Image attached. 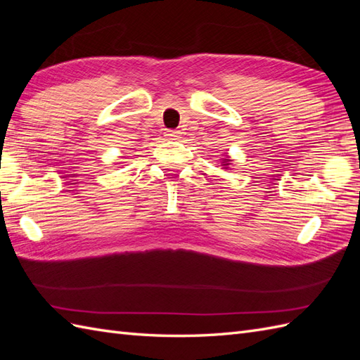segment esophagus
<instances>
[{"instance_id": "1", "label": "esophagus", "mask_w": 360, "mask_h": 360, "mask_svg": "<svg viewBox=\"0 0 360 360\" xmlns=\"http://www.w3.org/2000/svg\"><path fill=\"white\" fill-rule=\"evenodd\" d=\"M165 136H167V139H179L180 132H179V130H167Z\"/></svg>"}]
</instances>
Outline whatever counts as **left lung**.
I'll use <instances>...</instances> for the list:
<instances>
[{
	"instance_id": "left-lung-1",
	"label": "left lung",
	"mask_w": 360,
	"mask_h": 360,
	"mask_svg": "<svg viewBox=\"0 0 360 360\" xmlns=\"http://www.w3.org/2000/svg\"><path fill=\"white\" fill-rule=\"evenodd\" d=\"M230 162H231V159H224V162H222V165H224V167H226V165H230Z\"/></svg>"
}]
</instances>
